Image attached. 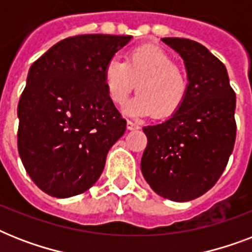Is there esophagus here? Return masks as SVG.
Instances as JSON below:
<instances>
[{"mask_svg":"<svg viewBox=\"0 0 252 252\" xmlns=\"http://www.w3.org/2000/svg\"><path fill=\"white\" fill-rule=\"evenodd\" d=\"M126 128H128L129 130H136V129H138L140 126H138V124H136V123L128 120V122H126Z\"/></svg>","mask_w":252,"mask_h":252,"instance_id":"34e87169","label":"esophagus"}]
</instances>
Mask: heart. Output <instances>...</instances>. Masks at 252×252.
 <instances>
[{
  "mask_svg": "<svg viewBox=\"0 0 252 252\" xmlns=\"http://www.w3.org/2000/svg\"><path fill=\"white\" fill-rule=\"evenodd\" d=\"M103 84L116 106H123L136 87L138 95L126 107L130 116L170 118L180 110L188 94L183 69L165 51L152 45L130 49L124 61L111 59L103 69Z\"/></svg>",
  "mask_w": 252,
  "mask_h": 252,
  "instance_id": "heart-1",
  "label": "heart"
}]
</instances>
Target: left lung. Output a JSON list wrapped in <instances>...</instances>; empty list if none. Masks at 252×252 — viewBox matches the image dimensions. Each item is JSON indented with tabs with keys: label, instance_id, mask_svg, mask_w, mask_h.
I'll return each instance as SVG.
<instances>
[{
	"label": "left lung",
	"instance_id": "obj_1",
	"mask_svg": "<svg viewBox=\"0 0 252 252\" xmlns=\"http://www.w3.org/2000/svg\"><path fill=\"white\" fill-rule=\"evenodd\" d=\"M183 59L188 94L161 124L144 126L148 145L141 171L156 193L189 201L209 191L227 165L235 142V93L225 65L197 41L163 37Z\"/></svg>",
	"mask_w": 252,
	"mask_h": 252
}]
</instances>
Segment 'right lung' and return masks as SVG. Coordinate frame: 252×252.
<instances>
[{
  "label": "right lung",
  "mask_w": 252,
  "mask_h": 252,
  "mask_svg": "<svg viewBox=\"0 0 252 252\" xmlns=\"http://www.w3.org/2000/svg\"><path fill=\"white\" fill-rule=\"evenodd\" d=\"M129 35H77L29 70L18 104V152L33 183L59 199L80 195L102 174L126 122L111 102L103 69Z\"/></svg>",
  "instance_id": "right-lung-1"
}]
</instances>
